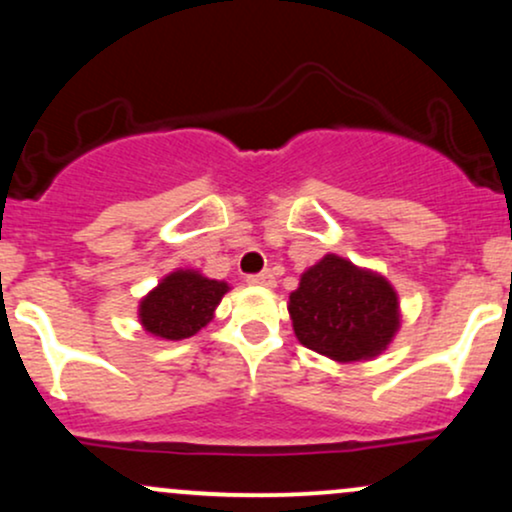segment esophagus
Wrapping results in <instances>:
<instances>
[{"mask_svg": "<svg viewBox=\"0 0 512 512\" xmlns=\"http://www.w3.org/2000/svg\"><path fill=\"white\" fill-rule=\"evenodd\" d=\"M248 284L262 286V289H274L276 279H274L272 272H260V274H250L248 276Z\"/></svg>", "mask_w": 512, "mask_h": 512, "instance_id": "34e87169", "label": "esophagus"}]
</instances>
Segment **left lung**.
<instances>
[{"label":"left lung","mask_w":512,"mask_h":512,"mask_svg":"<svg viewBox=\"0 0 512 512\" xmlns=\"http://www.w3.org/2000/svg\"><path fill=\"white\" fill-rule=\"evenodd\" d=\"M289 315L298 342L337 363L380 356L402 325L395 286L332 252L301 274Z\"/></svg>","instance_id":"1"}]
</instances>
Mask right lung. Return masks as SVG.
<instances>
[{
    "instance_id": "right-lung-1",
    "label": "right lung",
    "mask_w": 512,
    "mask_h": 512,
    "mask_svg": "<svg viewBox=\"0 0 512 512\" xmlns=\"http://www.w3.org/2000/svg\"><path fill=\"white\" fill-rule=\"evenodd\" d=\"M228 289L226 281L209 279L197 269H175L139 301V325L151 337L180 342L214 320Z\"/></svg>"
}]
</instances>
